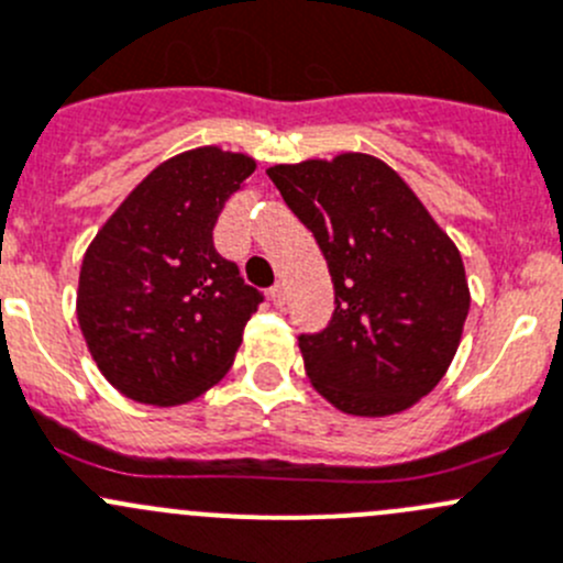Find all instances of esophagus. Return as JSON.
<instances>
[{
  "mask_svg": "<svg viewBox=\"0 0 563 563\" xmlns=\"http://www.w3.org/2000/svg\"><path fill=\"white\" fill-rule=\"evenodd\" d=\"M269 299H272V305H277V308H280V305L286 302V288H283L280 283H277V286H272L269 288Z\"/></svg>",
  "mask_w": 563,
  "mask_h": 563,
  "instance_id": "obj_1",
  "label": "esophagus"
}]
</instances>
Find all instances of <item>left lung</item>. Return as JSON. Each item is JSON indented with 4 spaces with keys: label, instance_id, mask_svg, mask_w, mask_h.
Masks as SVG:
<instances>
[{
    "label": "left lung",
    "instance_id": "1",
    "mask_svg": "<svg viewBox=\"0 0 563 563\" xmlns=\"http://www.w3.org/2000/svg\"><path fill=\"white\" fill-rule=\"evenodd\" d=\"M266 173L316 236L335 286L330 324L299 335L310 385L357 418L404 412L434 390L460 349L471 310L460 250L371 154Z\"/></svg>",
    "mask_w": 563,
    "mask_h": 563
}]
</instances>
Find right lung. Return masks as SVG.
Instances as JSON below:
<instances>
[{"instance_id":"add662e5","label":"right lung","mask_w":563,"mask_h":563,"mask_svg":"<svg viewBox=\"0 0 563 563\" xmlns=\"http://www.w3.org/2000/svg\"><path fill=\"white\" fill-rule=\"evenodd\" d=\"M255 159L217 145L162 162L87 247L76 319L98 371L125 398L176 407L233 365L261 294L214 250L228 198Z\"/></svg>"}]
</instances>
